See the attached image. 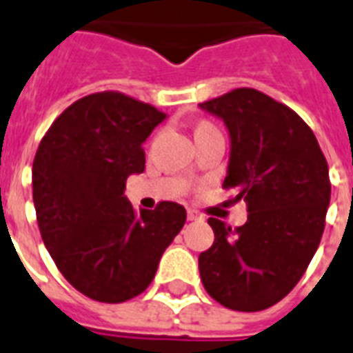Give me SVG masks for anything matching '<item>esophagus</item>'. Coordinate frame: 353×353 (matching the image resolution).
Segmentation results:
<instances>
[{"label": "esophagus", "instance_id": "esophagus-1", "mask_svg": "<svg viewBox=\"0 0 353 353\" xmlns=\"http://www.w3.org/2000/svg\"><path fill=\"white\" fill-rule=\"evenodd\" d=\"M187 218H188V221H203L205 220L203 214H199L198 210H192V209L187 212Z\"/></svg>", "mask_w": 353, "mask_h": 353}]
</instances>
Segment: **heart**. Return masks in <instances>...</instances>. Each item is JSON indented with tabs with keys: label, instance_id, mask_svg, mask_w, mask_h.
<instances>
[{
	"label": "heart",
	"instance_id": "heart-1",
	"mask_svg": "<svg viewBox=\"0 0 353 353\" xmlns=\"http://www.w3.org/2000/svg\"><path fill=\"white\" fill-rule=\"evenodd\" d=\"M210 124H207V122H201V124H199L198 128H196V132H199V130H210Z\"/></svg>",
	"mask_w": 353,
	"mask_h": 353
}]
</instances>
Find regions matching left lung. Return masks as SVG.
I'll list each match as a JSON object with an SVG mask.
<instances>
[{
    "label": "left lung",
    "instance_id": "8db88e82",
    "mask_svg": "<svg viewBox=\"0 0 353 353\" xmlns=\"http://www.w3.org/2000/svg\"><path fill=\"white\" fill-rule=\"evenodd\" d=\"M199 108L225 124L223 187L249 212L234 231L209 218L214 243L199 254V276L221 306L260 312L295 288L317 251L332 192L328 163L306 122L262 91L240 88Z\"/></svg>",
    "mask_w": 353,
    "mask_h": 353
}]
</instances>
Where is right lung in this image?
<instances>
[{
    "label": "right lung",
    "instance_id": "1",
    "mask_svg": "<svg viewBox=\"0 0 353 353\" xmlns=\"http://www.w3.org/2000/svg\"><path fill=\"white\" fill-rule=\"evenodd\" d=\"M166 113L104 91L73 102L52 122L32 163L41 240L74 290L93 301H130L154 280L163 252L187 220L161 201L135 212L126 179L144 172L143 143Z\"/></svg>",
    "mask_w": 353,
    "mask_h": 353
}]
</instances>
